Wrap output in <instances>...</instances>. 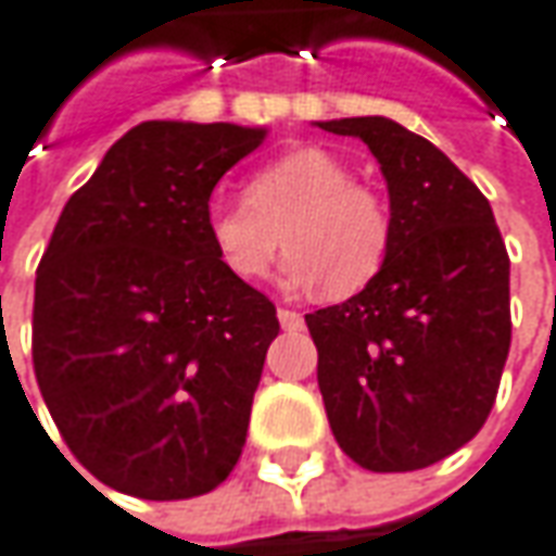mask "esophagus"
Returning <instances> with one entry per match:
<instances>
[{
  "mask_svg": "<svg viewBox=\"0 0 556 556\" xmlns=\"http://www.w3.org/2000/svg\"><path fill=\"white\" fill-rule=\"evenodd\" d=\"M278 321L285 330H303V315L300 312H293V308H278Z\"/></svg>",
  "mask_w": 556,
  "mask_h": 556,
  "instance_id": "obj_1",
  "label": "esophagus"
}]
</instances>
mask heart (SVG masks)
Masks as SVG:
<instances>
[{"label": "heart", "mask_w": 556, "mask_h": 556, "mask_svg": "<svg viewBox=\"0 0 556 556\" xmlns=\"http://www.w3.org/2000/svg\"><path fill=\"white\" fill-rule=\"evenodd\" d=\"M281 238L287 285L352 296L389 260L391 207L330 149H290L253 170L244 201H214L207 211L214 256L238 281L266 278Z\"/></svg>", "instance_id": "obj_1"}]
</instances>
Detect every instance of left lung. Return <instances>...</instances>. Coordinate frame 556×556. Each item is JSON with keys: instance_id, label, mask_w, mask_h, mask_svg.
<instances>
[{"instance_id": "8db88e82", "label": "left lung", "mask_w": 556, "mask_h": 556, "mask_svg": "<svg viewBox=\"0 0 556 556\" xmlns=\"http://www.w3.org/2000/svg\"><path fill=\"white\" fill-rule=\"evenodd\" d=\"M318 128L364 140L389 186L391 251L352 300L305 315L333 438L367 471H416L478 434L511 349L493 207L426 137L386 115Z\"/></svg>"}]
</instances>
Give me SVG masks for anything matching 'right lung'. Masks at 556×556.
Instances as JSON below:
<instances>
[{"label": "right lung", "mask_w": 556, "mask_h": 556, "mask_svg": "<svg viewBox=\"0 0 556 556\" xmlns=\"http://www.w3.org/2000/svg\"><path fill=\"white\" fill-rule=\"evenodd\" d=\"M266 140L229 122H143L66 201L36 271L33 367L100 483L170 502L229 478L278 337L275 305L207 241L219 177Z\"/></svg>", "instance_id": "right-lung-1"}]
</instances>
